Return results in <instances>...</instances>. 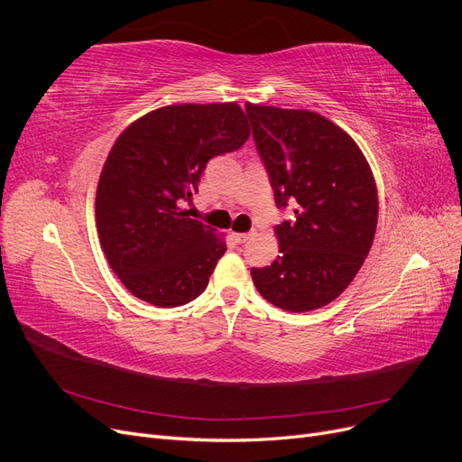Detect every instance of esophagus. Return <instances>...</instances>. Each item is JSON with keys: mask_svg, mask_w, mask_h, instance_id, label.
Returning a JSON list of instances; mask_svg holds the SVG:
<instances>
[{"mask_svg": "<svg viewBox=\"0 0 462 462\" xmlns=\"http://www.w3.org/2000/svg\"><path fill=\"white\" fill-rule=\"evenodd\" d=\"M250 239H253V233H236V235H235V241L239 243V245H245V243H248Z\"/></svg>", "mask_w": 462, "mask_h": 462, "instance_id": "esophagus-1", "label": "esophagus"}]
</instances>
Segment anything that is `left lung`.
<instances>
[{
    "label": "left lung",
    "mask_w": 462,
    "mask_h": 462,
    "mask_svg": "<svg viewBox=\"0 0 462 462\" xmlns=\"http://www.w3.org/2000/svg\"><path fill=\"white\" fill-rule=\"evenodd\" d=\"M245 107L277 208L295 206V219L275 227L282 254L250 275L277 309H321L348 287L372 248L377 226L372 170L353 138L324 116Z\"/></svg>",
    "instance_id": "obj_1"
}]
</instances>
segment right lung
Masks as SVG:
<instances>
[{
	"instance_id": "right-lung-1",
	"label": "right lung",
	"mask_w": 462,
	"mask_h": 462,
	"mask_svg": "<svg viewBox=\"0 0 462 462\" xmlns=\"http://www.w3.org/2000/svg\"><path fill=\"white\" fill-rule=\"evenodd\" d=\"M248 136L236 102L165 106L117 136L97 180L96 226L134 297L173 309L202 295L227 245L180 204L199 192L206 163Z\"/></svg>"
}]
</instances>
